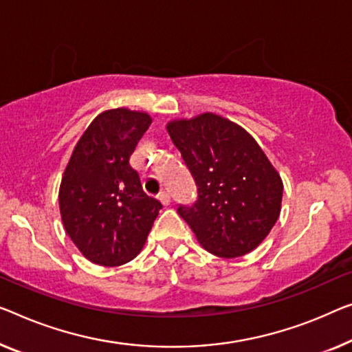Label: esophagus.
<instances>
[{
    "label": "esophagus",
    "instance_id": "esophagus-1",
    "mask_svg": "<svg viewBox=\"0 0 352 352\" xmlns=\"http://www.w3.org/2000/svg\"><path fill=\"white\" fill-rule=\"evenodd\" d=\"M158 197H160V201H161L162 204H164V206H169L170 201H172L169 191H161Z\"/></svg>",
    "mask_w": 352,
    "mask_h": 352
}]
</instances>
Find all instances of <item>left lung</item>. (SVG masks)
<instances>
[{
    "mask_svg": "<svg viewBox=\"0 0 352 352\" xmlns=\"http://www.w3.org/2000/svg\"><path fill=\"white\" fill-rule=\"evenodd\" d=\"M196 183L191 206L177 212L201 245L219 258L253 251L280 217L283 183L258 142L214 113L167 124Z\"/></svg>",
    "mask_w": 352,
    "mask_h": 352,
    "instance_id": "1",
    "label": "left lung"
}]
</instances>
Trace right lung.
I'll return each instance as SVG.
<instances>
[{"mask_svg":"<svg viewBox=\"0 0 352 352\" xmlns=\"http://www.w3.org/2000/svg\"><path fill=\"white\" fill-rule=\"evenodd\" d=\"M151 124L142 112L98 115L76 145L60 188L65 229L87 259L113 267L140 253L162 204L142 190L129 164Z\"/></svg>","mask_w":352,"mask_h":352,"instance_id":"1","label":"right lung"}]
</instances>
